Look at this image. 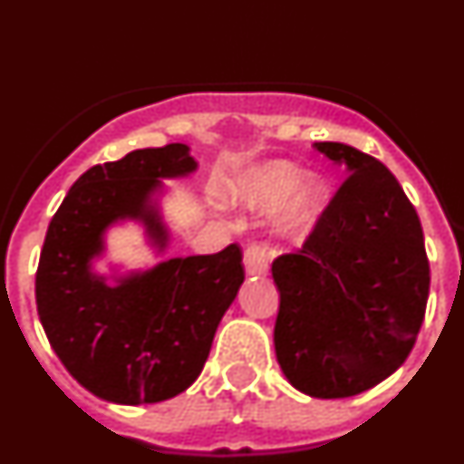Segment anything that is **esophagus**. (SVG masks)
<instances>
[{
    "label": "esophagus",
    "mask_w": 464,
    "mask_h": 464,
    "mask_svg": "<svg viewBox=\"0 0 464 464\" xmlns=\"http://www.w3.org/2000/svg\"><path fill=\"white\" fill-rule=\"evenodd\" d=\"M244 267L246 274L251 276H260V274L267 272V256L262 251L260 246H248L244 251Z\"/></svg>",
    "instance_id": "1"
}]
</instances>
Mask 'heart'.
Masks as SVG:
<instances>
[{"label":"heart","mask_w":464,"mask_h":464,"mask_svg":"<svg viewBox=\"0 0 464 464\" xmlns=\"http://www.w3.org/2000/svg\"><path fill=\"white\" fill-rule=\"evenodd\" d=\"M227 195L232 202L253 211H274L281 207L274 232L285 241L304 239L321 220L330 186L325 179L311 176L304 181V169L285 160H272L251 167L229 183Z\"/></svg>","instance_id":"obj_1"}]
</instances>
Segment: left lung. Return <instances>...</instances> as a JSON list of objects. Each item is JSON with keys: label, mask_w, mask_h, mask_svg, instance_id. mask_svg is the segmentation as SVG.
Listing matches in <instances>:
<instances>
[{"label": "left lung", "mask_w": 464, "mask_h": 464, "mask_svg": "<svg viewBox=\"0 0 464 464\" xmlns=\"http://www.w3.org/2000/svg\"><path fill=\"white\" fill-rule=\"evenodd\" d=\"M314 146L348 179L304 246L274 260V346L299 392L334 400L370 391L409 358L430 262L416 208L391 169L346 143Z\"/></svg>", "instance_id": "8db88e82"}]
</instances>
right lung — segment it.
<instances>
[{"mask_svg":"<svg viewBox=\"0 0 464 464\" xmlns=\"http://www.w3.org/2000/svg\"><path fill=\"white\" fill-rule=\"evenodd\" d=\"M197 169L186 143L141 149L94 165L69 188L48 225L36 269V311L53 351L85 391L116 404H153L195 383L244 283L241 248L171 257L109 278L92 272L106 229L139 220L165 251L160 179Z\"/></svg>","mask_w":464,"mask_h":464,"instance_id":"add662e5","label":"right lung"}]
</instances>
